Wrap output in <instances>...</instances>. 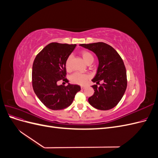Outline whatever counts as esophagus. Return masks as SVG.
Here are the masks:
<instances>
[{
	"mask_svg": "<svg viewBox=\"0 0 158 158\" xmlns=\"http://www.w3.org/2000/svg\"><path fill=\"white\" fill-rule=\"evenodd\" d=\"M80 88H81V89H85V85H81Z\"/></svg>",
	"mask_w": 158,
	"mask_h": 158,
	"instance_id": "1",
	"label": "esophagus"
}]
</instances>
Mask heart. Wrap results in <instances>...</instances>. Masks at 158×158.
Segmentation results:
<instances>
[{"instance_id": "heart-1", "label": "heart", "mask_w": 158, "mask_h": 158, "mask_svg": "<svg viewBox=\"0 0 158 158\" xmlns=\"http://www.w3.org/2000/svg\"><path fill=\"white\" fill-rule=\"evenodd\" d=\"M81 56H82L83 60L87 64L89 63H92L94 61V56L87 51H82L81 52ZM71 59L72 56H69L65 61V67L66 70L69 71L71 69ZM89 79V76L88 74H80V73H74L70 76L71 82L79 85H85L86 84L88 80Z\"/></svg>"}]
</instances>
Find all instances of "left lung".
Listing matches in <instances>:
<instances>
[{"label": "left lung", "mask_w": 158, "mask_h": 158, "mask_svg": "<svg viewBox=\"0 0 158 158\" xmlns=\"http://www.w3.org/2000/svg\"><path fill=\"white\" fill-rule=\"evenodd\" d=\"M93 51L99 60L97 73L92 80L99 84L92 85L94 94L88 98L92 107L99 110H109L115 107L121 101L127 86V72L123 60L111 46L103 42L80 44Z\"/></svg>", "instance_id": "obj_1"}]
</instances>
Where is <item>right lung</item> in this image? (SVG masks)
Masks as SVG:
<instances>
[{
  "label": "right lung",
  "mask_w": 158,
  "mask_h": 158,
  "mask_svg": "<svg viewBox=\"0 0 158 158\" xmlns=\"http://www.w3.org/2000/svg\"><path fill=\"white\" fill-rule=\"evenodd\" d=\"M76 44L51 43L38 53L32 66V85L34 92L45 106L52 110L70 106L80 86L70 84L57 85L65 78V61L76 47Z\"/></svg>",
  "instance_id": "1"
}]
</instances>
